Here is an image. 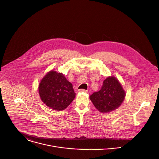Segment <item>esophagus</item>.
Returning a JSON list of instances; mask_svg holds the SVG:
<instances>
[{"label":"esophagus","mask_w":159,"mask_h":159,"mask_svg":"<svg viewBox=\"0 0 159 159\" xmlns=\"http://www.w3.org/2000/svg\"><path fill=\"white\" fill-rule=\"evenodd\" d=\"M79 93H88V90H84V89H79Z\"/></svg>","instance_id":"obj_1"}]
</instances>
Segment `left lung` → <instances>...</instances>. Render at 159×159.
Masks as SVG:
<instances>
[{
	"mask_svg": "<svg viewBox=\"0 0 159 159\" xmlns=\"http://www.w3.org/2000/svg\"><path fill=\"white\" fill-rule=\"evenodd\" d=\"M125 96V91L118 79L109 76L104 80L99 91L89 98L99 112L107 113L118 109L124 101Z\"/></svg>",
	"mask_w": 159,
	"mask_h": 159,
	"instance_id": "8db88e82",
	"label": "left lung"
}]
</instances>
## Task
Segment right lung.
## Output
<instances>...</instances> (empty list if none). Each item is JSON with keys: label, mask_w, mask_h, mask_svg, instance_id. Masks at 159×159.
Returning a JSON list of instances; mask_svg holds the SVG:
<instances>
[{"label": "right lung", "mask_w": 159, "mask_h": 159, "mask_svg": "<svg viewBox=\"0 0 159 159\" xmlns=\"http://www.w3.org/2000/svg\"><path fill=\"white\" fill-rule=\"evenodd\" d=\"M38 91L41 101L55 111H62L69 106L75 97L72 84L61 73L51 70L39 84Z\"/></svg>", "instance_id": "add662e5"}]
</instances>
